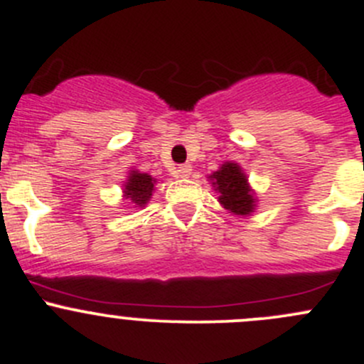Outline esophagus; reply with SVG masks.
Wrapping results in <instances>:
<instances>
[{
  "mask_svg": "<svg viewBox=\"0 0 364 364\" xmlns=\"http://www.w3.org/2000/svg\"><path fill=\"white\" fill-rule=\"evenodd\" d=\"M192 174V165L183 164L178 167V178H188Z\"/></svg>",
  "mask_w": 364,
  "mask_h": 364,
  "instance_id": "esophagus-1",
  "label": "esophagus"
}]
</instances>
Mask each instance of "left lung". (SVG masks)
Returning a JSON list of instances; mask_svg holds the SVG:
<instances>
[{
    "label": "left lung",
    "instance_id": "left-lung-1",
    "mask_svg": "<svg viewBox=\"0 0 364 364\" xmlns=\"http://www.w3.org/2000/svg\"><path fill=\"white\" fill-rule=\"evenodd\" d=\"M209 178H213V185L216 186L215 190H218V200L223 208L236 215H250L255 199L248 188L247 178L241 172L240 165L227 161L220 171H216Z\"/></svg>",
    "mask_w": 364,
    "mask_h": 364
}]
</instances>
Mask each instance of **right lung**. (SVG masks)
<instances>
[{"label":"right lung","mask_w":364,"mask_h":364,"mask_svg":"<svg viewBox=\"0 0 364 364\" xmlns=\"http://www.w3.org/2000/svg\"><path fill=\"white\" fill-rule=\"evenodd\" d=\"M153 186H155V179L151 176L134 171L128 178V183L124 185V193H127V197H130L132 203L144 205L151 197Z\"/></svg>","instance_id":"right-lung-1"}]
</instances>
